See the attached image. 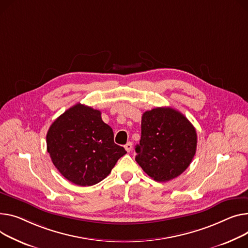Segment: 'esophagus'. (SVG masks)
Listing matches in <instances>:
<instances>
[{
  "instance_id": "obj_1",
  "label": "esophagus",
  "mask_w": 248,
  "mask_h": 248,
  "mask_svg": "<svg viewBox=\"0 0 248 248\" xmlns=\"http://www.w3.org/2000/svg\"><path fill=\"white\" fill-rule=\"evenodd\" d=\"M124 148H125V151H126L127 153H129L131 150H133V142H131V141L126 142L125 145H124Z\"/></svg>"
}]
</instances>
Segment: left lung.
Masks as SVG:
<instances>
[{"instance_id": "8db88e82", "label": "left lung", "mask_w": 248, "mask_h": 248, "mask_svg": "<svg viewBox=\"0 0 248 248\" xmlns=\"http://www.w3.org/2000/svg\"><path fill=\"white\" fill-rule=\"evenodd\" d=\"M197 144L194 126L172 108H155L141 117V137L136 160L156 181H169L190 164Z\"/></svg>"}]
</instances>
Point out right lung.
Wrapping results in <instances>:
<instances>
[{"instance_id": "obj_1", "label": "right lung", "mask_w": 248, "mask_h": 248, "mask_svg": "<svg viewBox=\"0 0 248 248\" xmlns=\"http://www.w3.org/2000/svg\"><path fill=\"white\" fill-rule=\"evenodd\" d=\"M101 114L78 103L61 114L47 130L46 150L54 166L79 186L100 183L126 154L114 143L113 131Z\"/></svg>"}]
</instances>
